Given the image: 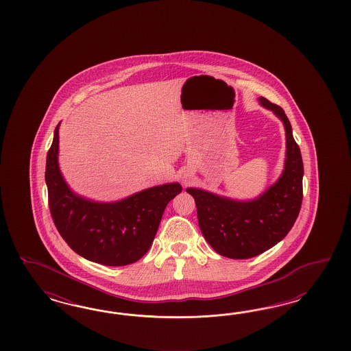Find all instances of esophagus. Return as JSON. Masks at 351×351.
<instances>
[{"instance_id": "obj_1", "label": "esophagus", "mask_w": 351, "mask_h": 351, "mask_svg": "<svg viewBox=\"0 0 351 351\" xmlns=\"http://www.w3.org/2000/svg\"><path fill=\"white\" fill-rule=\"evenodd\" d=\"M188 181H189V178H186V176L182 178V182H184V184H188Z\"/></svg>"}]
</instances>
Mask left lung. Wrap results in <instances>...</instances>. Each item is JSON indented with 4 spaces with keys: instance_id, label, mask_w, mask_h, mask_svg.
Instances as JSON below:
<instances>
[{
    "instance_id": "1",
    "label": "left lung",
    "mask_w": 351,
    "mask_h": 351,
    "mask_svg": "<svg viewBox=\"0 0 351 351\" xmlns=\"http://www.w3.org/2000/svg\"><path fill=\"white\" fill-rule=\"evenodd\" d=\"M261 106L282 119L286 128L287 152L279 180L254 201H234L210 191L188 188L193 195L204 239L219 255L251 258L280 242L292 229L302 203L304 163L285 110L258 97Z\"/></svg>"
}]
</instances>
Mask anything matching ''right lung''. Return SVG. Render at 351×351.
I'll use <instances>...</instances> for the list:
<instances>
[{"label": "right lung", "instance_id": "add662e5", "mask_svg": "<svg viewBox=\"0 0 351 351\" xmlns=\"http://www.w3.org/2000/svg\"><path fill=\"white\" fill-rule=\"evenodd\" d=\"M59 125L47 152L45 180L53 223L75 254L106 266L136 263L148 252L166 206L181 188L179 182L138 191L114 203L88 201L75 195L58 165Z\"/></svg>", "mask_w": 351, "mask_h": 351}]
</instances>
